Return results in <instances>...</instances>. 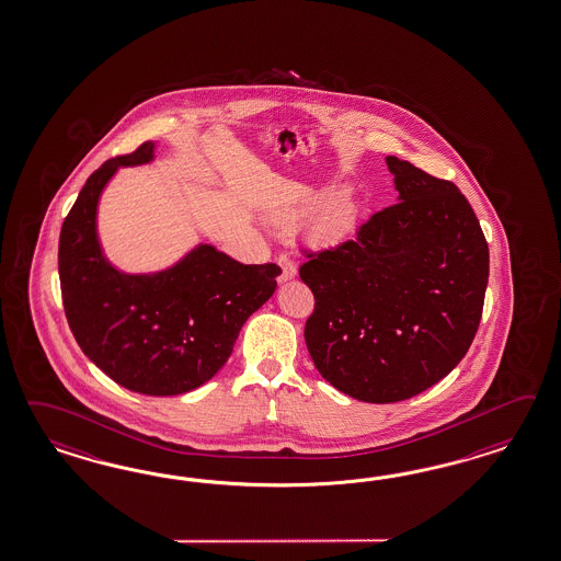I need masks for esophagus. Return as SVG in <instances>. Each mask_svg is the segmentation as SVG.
<instances>
[{
  "mask_svg": "<svg viewBox=\"0 0 561 561\" xmlns=\"http://www.w3.org/2000/svg\"><path fill=\"white\" fill-rule=\"evenodd\" d=\"M277 265L282 267V274H279V282H289V279H294L296 274H298V270H296V263L286 257V255H282L279 260H277Z\"/></svg>",
  "mask_w": 561,
  "mask_h": 561,
  "instance_id": "obj_1",
  "label": "esophagus"
}]
</instances>
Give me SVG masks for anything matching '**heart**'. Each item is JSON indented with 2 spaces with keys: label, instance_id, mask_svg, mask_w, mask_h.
<instances>
[{
  "label": "heart",
  "instance_id": "heart-1",
  "mask_svg": "<svg viewBox=\"0 0 561 561\" xmlns=\"http://www.w3.org/2000/svg\"><path fill=\"white\" fill-rule=\"evenodd\" d=\"M332 192H320L312 198H308L304 205L289 213V217H301L308 210H312L318 203L327 201ZM356 219V205L348 196H336L330 203L322 206L314 220V237L320 243H334L346 237V232L353 229Z\"/></svg>",
  "mask_w": 561,
  "mask_h": 561
}]
</instances>
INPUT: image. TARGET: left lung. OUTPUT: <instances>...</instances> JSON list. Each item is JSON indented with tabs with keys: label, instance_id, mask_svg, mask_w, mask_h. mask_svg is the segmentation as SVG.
I'll return each instance as SVG.
<instances>
[{
	"label": "left lung",
	"instance_id": "left-lung-1",
	"mask_svg": "<svg viewBox=\"0 0 561 561\" xmlns=\"http://www.w3.org/2000/svg\"><path fill=\"white\" fill-rule=\"evenodd\" d=\"M385 162L396 205L300 267L316 300L304 329L316 369L367 403L444 379L474 341L489 284V245L465 194L396 156Z\"/></svg>",
	"mask_w": 561,
	"mask_h": 561
}]
</instances>
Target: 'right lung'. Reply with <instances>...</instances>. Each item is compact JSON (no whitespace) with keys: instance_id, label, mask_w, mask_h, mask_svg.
<instances>
[{"instance_id":"1","label":"right lung","mask_w":561,"mask_h":561,"mask_svg":"<svg viewBox=\"0 0 561 561\" xmlns=\"http://www.w3.org/2000/svg\"><path fill=\"white\" fill-rule=\"evenodd\" d=\"M153 150L146 141L84 182L62 222L58 275L70 330L99 369L136 393L180 396L219 373L282 270L243 265L206 243L153 274L111 265L96 232L99 198L119 168L150 164Z\"/></svg>"}]
</instances>
